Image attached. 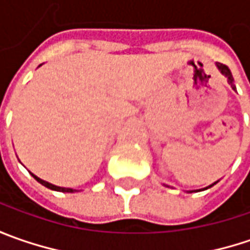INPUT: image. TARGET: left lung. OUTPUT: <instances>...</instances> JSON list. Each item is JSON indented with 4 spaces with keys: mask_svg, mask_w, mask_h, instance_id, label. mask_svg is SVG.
Returning a JSON list of instances; mask_svg holds the SVG:
<instances>
[{
    "mask_svg": "<svg viewBox=\"0 0 250 250\" xmlns=\"http://www.w3.org/2000/svg\"><path fill=\"white\" fill-rule=\"evenodd\" d=\"M217 66H218V69L221 71L223 75H226L227 79H228V83L232 86V89H235V86H234V78H232V75H231L229 68H228L227 65H224V63H220V62H217ZM210 187H211V185H210Z\"/></svg>",
    "mask_w": 250,
    "mask_h": 250,
    "instance_id": "obj_1",
    "label": "left lung"
}]
</instances>
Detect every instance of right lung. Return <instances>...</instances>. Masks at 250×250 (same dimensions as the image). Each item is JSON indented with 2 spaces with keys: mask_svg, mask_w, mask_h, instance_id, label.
Wrapping results in <instances>:
<instances>
[{
  "mask_svg": "<svg viewBox=\"0 0 250 250\" xmlns=\"http://www.w3.org/2000/svg\"><path fill=\"white\" fill-rule=\"evenodd\" d=\"M33 175V174H32ZM34 179L36 181H39L42 185H44L45 188H48V189H53V190H58V192H75L73 189H69V188H60V187H55V185H51V184H48V182H45V181H43V179H40L39 177H36V175H33Z\"/></svg>",
  "mask_w": 250,
  "mask_h": 250,
  "instance_id": "obj_1",
  "label": "right lung"
}]
</instances>
